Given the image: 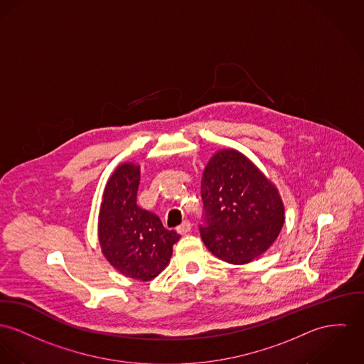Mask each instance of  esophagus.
<instances>
[{
	"label": "esophagus",
	"instance_id": "1",
	"mask_svg": "<svg viewBox=\"0 0 364 364\" xmlns=\"http://www.w3.org/2000/svg\"><path fill=\"white\" fill-rule=\"evenodd\" d=\"M190 230H191V223H190L188 220L183 222V223L180 224V225L177 227V232H178V234H181V235H184V234L190 232Z\"/></svg>",
	"mask_w": 364,
	"mask_h": 364
}]
</instances>
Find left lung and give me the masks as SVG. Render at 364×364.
Listing matches in <instances>:
<instances>
[{
    "label": "left lung",
    "instance_id": "8db88e82",
    "mask_svg": "<svg viewBox=\"0 0 364 364\" xmlns=\"http://www.w3.org/2000/svg\"><path fill=\"white\" fill-rule=\"evenodd\" d=\"M200 237L216 257L247 264L267 251L280 234L285 209L277 187L237 149L218 151L203 168Z\"/></svg>",
    "mask_w": 364,
    "mask_h": 364
}]
</instances>
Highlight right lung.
<instances>
[{
	"label": "right lung",
	"mask_w": 364,
	"mask_h": 364,
	"mask_svg": "<svg viewBox=\"0 0 364 364\" xmlns=\"http://www.w3.org/2000/svg\"><path fill=\"white\" fill-rule=\"evenodd\" d=\"M140 165L126 162L108 178L98 215V240L105 259L133 280L155 279L180 240L161 219L137 205Z\"/></svg>",
	"instance_id": "right-lung-1"
}]
</instances>
